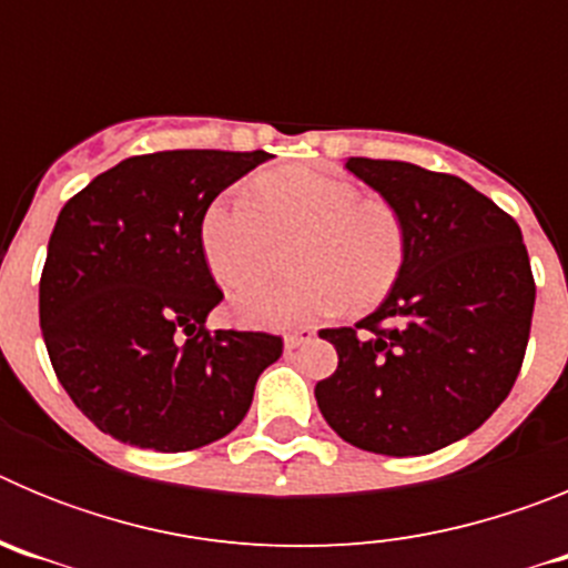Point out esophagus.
Returning <instances> with one entry per match:
<instances>
[{
  "mask_svg": "<svg viewBox=\"0 0 568 568\" xmlns=\"http://www.w3.org/2000/svg\"><path fill=\"white\" fill-rule=\"evenodd\" d=\"M310 338H313V329L301 327V329H295V333L284 335V346H287V349H295V346H301L304 341H310Z\"/></svg>",
  "mask_w": 568,
  "mask_h": 568,
  "instance_id": "34e87169",
  "label": "esophagus"
}]
</instances>
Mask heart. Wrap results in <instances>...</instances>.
<instances>
[{
    "mask_svg": "<svg viewBox=\"0 0 568 568\" xmlns=\"http://www.w3.org/2000/svg\"><path fill=\"white\" fill-rule=\"evenodd\" d=\"M293 240L300 278L253 285ZM199 241L213 278L244 287L233 298L235 318L258 329L313 324L346 304L355 313L378 307L409 258V230L393 202L364 199L353 182L310 168L261 175L250 202L219 195L204 210Z\"/></svg>",
    "mask_w": 568,
    "mask_h": 568,
    "instance_id": "b5f03b06",
    "label": "heart"
}]
</instances>
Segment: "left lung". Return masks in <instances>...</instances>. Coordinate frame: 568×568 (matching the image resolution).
I'll use <instances>...</instances> for the list:
<instances>
[{"mask_svg":"<svg viewBox=\"0 0 568 568\" xmlns=\"http://www.w3.org/2000/svg\"><path fill=\"white\" fill-rule=\"evenodd\" d=\"M346 170L400 210L409 258L375 313L318 333L338 369L315 400L346 444L429 455L475 433L515 386L535 310L529 253L518 222L458 175L386 159Z\"/></svg>","mask_w":568,"mask_h":568,"instance_id":"obj_1","label":"left lung"}]
</instances>
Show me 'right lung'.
<instances>
[{"label": "right lung", "instance_id": "1", "mask_svg": "<svg viewBox=\"0 0 568 568\" xmlns=\"http://www.w3.org/2000/svg\"><path fill=\"white\" fill-rule=\"evenodd\" d=\"M270 153L130 155L62 207L39 281V324L70 400L102 433L187 453L233 433L258 375L281 358L270 333L204 327L224 293L199 241L215 195Z\"/></svg>", "mask_w": 568, "mask_h": 568}]
</instances>
